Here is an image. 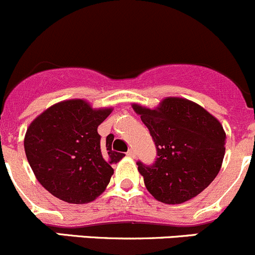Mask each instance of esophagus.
<instances>
[{
	"label": "esophagus",
	"instance_id": "1",
	"mask_svg": "<svg viewBox=\"0 0 255 255\" xmlns=\"http://www.w3.org/2000/svg\"><path fill=\"white\" fill-rule=\"evenodd\" d=\"M127 156H128V157L135 158V157H136V152H135V150H132V148H130V150H128V152H127Z\"/></svg>",
	"mask_w": 255,
	"mask_h": 255
}]
</instances>
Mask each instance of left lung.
<instances>
[{
    "label": "left lung",
    "mask_w": 255,
    "mask_h": 255,
    "mask_svg": "<svg viewBox=\"0 0 255 255\" xmlns=\"http://www.w3.org/2000/svg\"><path fill=\"white\" fill-rule=\"evenodd\" d=\"M155 141L152 166L137 162L148 192L166 205L200 195L218 175L226 152V132L217 118L185 98L167 97L155 109L133 103Z\"/></svg>",
    "instance_id": "obj_1"
}]
</instances>
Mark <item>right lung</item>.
<instances>
[{"label":"right lung","instance_id":"obj_1","mask_svg":"<svg viewBox=\"0 0 255 255\" xmlns=\"http://www.w3.org/2000/svg\"><path fill=\"white\" fill-rule=\"evenodd\" d=\"M113 108L94 109L84 99L63 100L45 109L27 128L24 151L34 176L54 197L84 205L109 185L112 165L124 153L112 150L114 136L100 142L98 127Z\"/></svg>","mask_w":255,"mask_h":255}]
</instances>
